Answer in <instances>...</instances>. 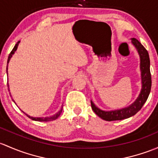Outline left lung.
Here are the masks:
<instances>
[{"mask_svg":"<svg viewBox=\"0 0 158 158\" xmlns=\"http://www.w3.org/2000/svg\"><path fill=\"white\" fill-rule=\"evenodd\" d=\"M132 44L135 45L140 56V69L141 75H142V89L140 94L136 99V101L132 104L126 108L117 110L112 111H104L98 108L94 103L91 101L92 108L94 113L101 117V119L107 121L121 120L129 118L132 116L135 115L142 109V106L147 101L152 88V75L150 72V59L148 51L143 45L136 39H132Z\"/></svg>","mask_w":158,"mask_h":158,"instance_id":"8db88e82","label":"left lung"}]
</instances>
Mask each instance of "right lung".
<instances>
[{
  "instance_id": "add662e5",
  "label": "right lung",
  "mask_w": 158,
  "mask_h": 158,
  "mask_svg": "<svg viewBox=\"0 0 158 158\" xmlns=\"http://www.w3.org/2000/svg\"><path fill=\"white\" fill-rule=\"evenodd\" d=\"M19 41H18L17 43H16V45L14 46V48H13L12 51H11L10 54H9V57H8V60H7V64H8V63H9V61H10V58L12 57V55H13V54H14L15 51H16V49H17L18 45H19ZM6 69H7V68H6ZM7 86H8V84H7ZM10 96H11V95H10ZM62 110H63V107H62V108L60 109V110L59 112L57 113V114H55V115L52 116V117H30V116H29V115H28V114H25V113L23 112H23L24 113V114H26V115L27 116V117H29V118H30L31 119H32V120H35V121H41V122H42V121H43V122H48V121L54 120V119H56L57 118H58V117H59V116L60 115V114H61V113H62Z\"/></svg>"
}]
</instances>
